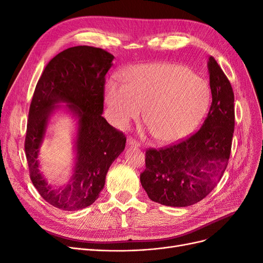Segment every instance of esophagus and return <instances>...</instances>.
Here are the masks:
<instances>
[{
  "mask_svg": "<svg viewBox=\"0 0 263 263\" xmlns=\"http://www.w3.org/2000/svg\"><path fill=\"white\" fill-rule=\"evenodd\" d=\"M127 144H128V146H132V147H138L139 142L137 140H135L133 137H128L127 138Z\"/></svg>",
  "mask_w": 263,
  "mask_h": 263,
  "instance_id": "1",
  "label": "esophagus"
}]
</instances>
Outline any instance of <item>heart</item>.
<instances>
[{
	"mask_svg": "<svg viewBox=\"0 0 263 263\" xmlns=\"http://www.w3.org/2000/svg\"><path fill=\"white\" fill-rule=\"evenodd\" d=\"M125 84L110 80L105 102L117 127L144 121L155 138L174 143L192 134L210 105L209 84L188 67L172 63L134 66L124 74Z\"/></svg>",
	"mask_w": 263,
	"mask_h": 263,
	"instance_id": "1",
	"label": "heart"
}]
</instances>
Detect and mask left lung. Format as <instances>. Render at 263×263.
<instances>
[{"label": "left lung", "instance_id": "obj_1", "mask_svg": "<svg viewBox=\"0 0 263 263\" xmlns=\"http://www.w3.org/2000/svg\"><path fill=\"white\" fill-rule=\"evenodd\" d=\"M212 102L201 128L168 147L146 151L140 182L152 201L187 206L209 195L229 164L235 126L234 92L213 57L209 58Z\"/></svg>", "mask_w": 263, "mask_h": 263}]
</instances>
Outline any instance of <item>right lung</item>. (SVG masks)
<instances>
[{
    "label": "right lung",
    "mask_w": 263,
    "mask_h": 263,
    "mask_svg": "<svg viewBox=\"0 0 263 263\" xmlns=\"http://www.w3.org/2000/svg\"><path fill=\"white\" fill-rule=\"evenodd\" d=\"M113 59L100 48H68L48 63L35 86L27 123L26 158L33 186L45 201L59 209L76 211L92 204L104 187L108 167L125 149V135L102 116L105 75ZM58 103H69L79 119V132L74 174L67 185L54 189L40 173L37 156Z\"/></svg>",
    "instance_id": "1"
}]
</instances>
